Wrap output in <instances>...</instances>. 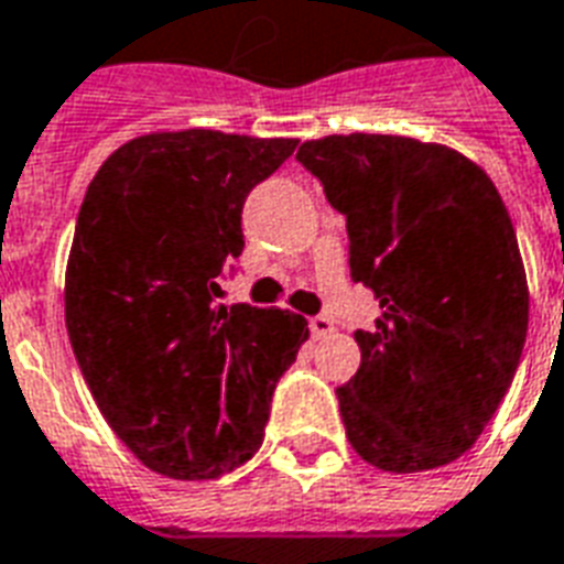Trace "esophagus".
<instances>
[{
  "instance_id": "esophagus-1",
  "label": "esophagus",
  "mask_w": 564,
  "mask_h": 564,
  "mask_svg": "<svg viewBox=\"0 0 564 564\" xmlns=\"http://www.w3.org/2000/svg\"><path fill=\"white\" fill-rule=\"evenodd\" d=\"M307 325H311V334L316 339L328 337L330 330H334V319H328V316H311V319H307Z\"/></svg>"
}]
</instances>
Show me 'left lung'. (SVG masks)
Returning a JSON list of instances; mask_svg holds the SVG:
<instances>
[{
	"mask_svg": "<svg viewBox=\"0 0 564 564\" xmlns=\"http://www.w3.org/2000/svg\"><path fill=\"white\" fill-rule=\"evenodd\" d=\"M295 159L346 215L351 281L381 307L337 387L349 444L387 473L455 462L500 408L530 322L500 192L458 150L402 135H325Z\"/></svg>",
	"mask_w": 564,
	"mask_h": 564,
	"instance_id": "obj_1",
	"label": "left lung"
}]
</instances>
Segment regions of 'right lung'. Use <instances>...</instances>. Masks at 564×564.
Segmentation results:
<instances>
[{"mask_svg":"<svg viewBox=\"0 0 564 564\" xmlns=\"http://www.w3.org/2000/svg\"><path fill=\"white\" fill-rule=\"evenodd\" d=\"M295 139L215 129L127 141L85 192L64 322L94 402L127 449L171 479H218L251 458L307 319L215 304L242 253V206Z\"/></svg>","mask_w":564,"mask_h":564,"instance_id":"right-lung-1","label":"right lung"}]
</instances>
